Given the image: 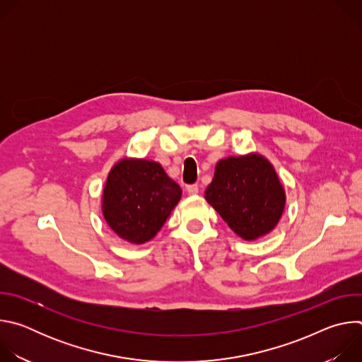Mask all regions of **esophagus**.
Here are the masks:
<instances>
[{"instance_id": "1", "label": "esophagus", "mask_w": 362, "mask_h": 362, "mask_svg": "<svg viewBox=\"0 0 362 362\" xmlns=\"http://www.w3.org/2000/svg\"><path fill=\"white\" fill-rule=\"evenodd\" d=\"M186 190H187V193H189V194H197V193H199V186H197L196 183H193V185H187Z\"/></svg>"}]
</instances>
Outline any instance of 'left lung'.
<instances>
[{"label":"left lung","instance_id":"left-lung-1","mask_svg":"<svg viewBox=\"0 0 362 362\" xmlns=\"http://www.w3.org/2000/svg\"><path fill=\"white\" fill-rule=\"evenodd\" d=\"M204 199L245 240L269 233L285 208V192L274 166L253 153L218 162Z\"/></svg>","mask_w":362,"mask_h":362}]
</instances>
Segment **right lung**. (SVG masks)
I'll return each instance as SVG.
<instances>
[{"mask_svg": "<svg viewBox=\"0 0 362 362\" xmlns=\"http://www.w3.org/2000/svg\"><path fill=\"white\" fill-rule=\"evenodd\" d=\"M180 196L182 189L159 163L123 159L109 173L103 215L122 239L140 245L160 230Z\"/></svg>", "mask_w": 362, "mask_h": 362, "instance_id": "right-lung-1", "label": "right lung"}]
</instances>
